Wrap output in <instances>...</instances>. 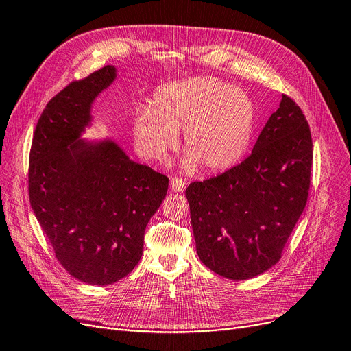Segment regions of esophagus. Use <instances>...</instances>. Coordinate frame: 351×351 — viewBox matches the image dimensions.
<instances>
[{
  "label": "esophagus",
  "instance_id": "34e87169",
  "mask_svg": "<svg viewBox=\"0 0 351 351\" xmlns=\"http://www.w3.org/2000/svg\"><path fill=\"white\" fill-rule=\"evenodd\" d=\"M186 189V181L178 177H173L170 181V190L174 193H181Z\"/></svg>",
  "mask_w": 351,
  "mask_h": 351
}]
</instances>
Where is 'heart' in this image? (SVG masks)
<instances>
[{
    "instance_id": "b5f03b06",
    "label": "heart",
    "mask_w": 351,
    "mask_h": 351,
    "mask_svg": "<svg viewBox=\"0 0 351 351\" xmlns=\"http://www.w3.org/2000/svg\"><path fill=\"white\" fill-rule=\"evenodd\" d=\"M256 123L253 99L244 90L214 77L170 82L153 95V107L136 111L132 131L138 152L164 161L182 129V169L219 173L245 154Z\"/></svg>"
}]
</instances>
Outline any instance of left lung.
<instances>
[{
    "instance_id": "obj_1",
    "label": "left lung",
    "mask_w": 351,
    "mask_h": 351,
    "mask_svg": "<svg viewBox=\"0 0 351 351\" xmlns=\"http://www.w3.org/2000/svg\"><path fill=\"white\" fill-rule=\"evenodd\" d=\"M311 162L306 117L282 95L252 154L186 190L202 263L230 280L253 278L271 269L304 211Z\"/></svg>"
}]
</instances>
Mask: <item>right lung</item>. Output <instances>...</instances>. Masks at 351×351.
<instances>
[{"label":"right lung","mask_w":351,"mask_h":351,"mask_svg":"<svg viewBox=\"0 0 351 351\" xmlns=\"http://www.w3.org/2000/svg\"><path fill=\"white\" fill-rule=\"evenodd\" d=\"M117 78L106 65L44 108L29 152L28 191L56 257L77 280L107 286L132 271L169 178L132 161L112 138H82L93 104Z\"/></svg>","instance_id":"add662e5"}]
</instances>
